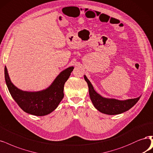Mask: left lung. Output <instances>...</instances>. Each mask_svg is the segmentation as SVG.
Listing matches in <instances>:
<instances>
[{
  "label": "left lung",
  "mask_w": 153,
  "mask_h": 153,
  "mask_svg": "<svg viewBox=\"0 0 153 153\" xmlns=\"http://www.w3.org/2000/svg\"><path fill=\"white\" fill-rule=\"evenodd\" d=\"M84 78L88 84L89 95H90L91 99L94 107L102 113L114 115L127 111L138 102L140 97H139L135 99H130L125 100V101L104 98L94 91L91 83L88 80L85 75L84 76Z\"/></svg>",
  "instance_id": "obj_1"
}]
</instances>
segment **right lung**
I'll return each mask as SVG.
<instances>
[{"mask_svg":"<svg viewBox=\"0 0 153 153\" xmlns=\"http://www.w3.org/2000/svg\"><path fill=\"white\" fill-rule=\"evenodd\" d=\"M73 68L71 66L62 71L48 88L40 92H30L19 90L10 82L6 66L4 68L5 80L10 95L18 106L26 113L41 117L51 113L58 106L64 97L65 83Z\"/></svg>","mask_w":153,"mask_h":153,"instance_id":"add662e5","label":"right lung"}]
</instances>
